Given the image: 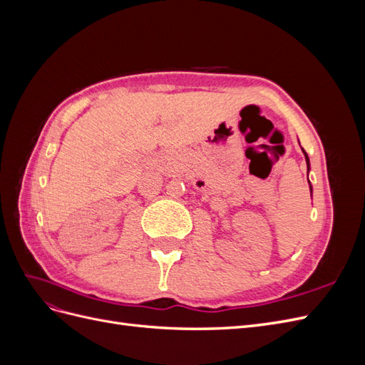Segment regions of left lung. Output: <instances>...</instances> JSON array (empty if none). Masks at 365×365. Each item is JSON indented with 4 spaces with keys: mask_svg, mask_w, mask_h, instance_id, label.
I'll return each instance as SVG.
<instances>
[{
    "mask_svg": "<svg viewBox=\"0 0 365 365\" xmlns=\"http://www.w3.org/2000/svg\"><path fill=\"white\" fill-rule=\"evenodd\" d=\"M304 155H306V152H304ZM306 161H307V168H309V158H307V155H306Z\"/></svg>",
    "mask_w": 365,
    "mask_h": 365,
    "instance_id": "left-lung-1",
    "label": "left lung"
}]
</instances>
